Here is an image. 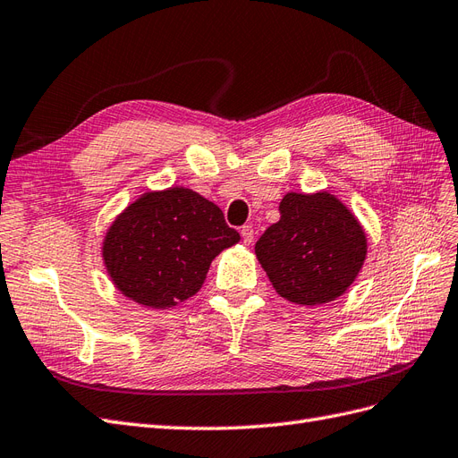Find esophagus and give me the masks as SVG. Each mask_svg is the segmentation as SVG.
<instances>
[{
    "mask_svg": "<svg viewBox=\"0 0 458 458\" xmlns=\"http://www.w3.org/2000/svg\"><path fill=\"white\" fill-rule=\"evenodd\" d=\"M242 240L245 245H251L253 240H255V230L253 226H243L242 228Z\"/></svg>",
    "mask_w": 458,
    "mask_h": 458,
    "instance_id": "34e87169",
    "label": "esophagus"
}]
</instances>
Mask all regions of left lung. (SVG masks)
<instances>
[{
	"label": "left lung",
	"mask_w": 458,
	"mask_h": 458,
	"mask_svg": "<svg viewBox=\"0 0 458 458\" xmlns=\"http://www.w3.org/2000/svg\"><path fill=\"white\" fill-rule=\"evenodd\" d=\"M367 233L328 191H290L280 220L267 228L255 255L276 293L295 305H324L344 295L367 259Z\"/></svg>",
	"instance_id": "obj_1"
}]
</instances>
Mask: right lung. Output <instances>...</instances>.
<instances>
[{"label": "right lung", "instance_id": "right-lung-1", "mask_svg": "<svg viewBox=\"0 0 458 458\" xmlns=\"http://www.w3.org/2000/svg\"><path fill=\"white\" fill-rule=\"evenodd\" d=\"M238 242L213 201L173 186L130 203L109 226L101 255L124 297L168 309L198 293L213 259Z\"/></svg>", "mask_w": 458, "mask_h": 458}]
</instances>
